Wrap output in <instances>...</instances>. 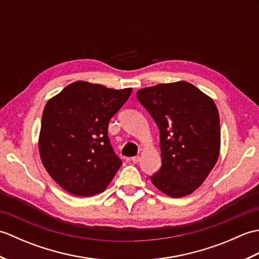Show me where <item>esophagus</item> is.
Wrapping results in <instances>:
<instances>
[{"label":"esophagus","mask_w":259,"mask_h":259,"mask_svg":"<svg viewBox=\"0 0 259 259\" xmlns=\"http://www.w3.org/2000/svg\"><path fill=\"white\" fill-rule=\"evenodd\" d=\"M139 161H140V157L139 156H136V157L133 158V162L134 163H138Z\"/></svg>","instance_id":"1"}]
</instances>
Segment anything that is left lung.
Returning a JSON list of instances; mask_svg holds the SVG:
<instances>
[{
  "mask_svg": "<svg viewBox=\"0 0 259 259\" xmlns=\"http://www.w3.org/2000/svg\"><path fill=\"white\" fill-rule=\"evenodd\" d=\"M137 98L160 133L161 168L150 179L164 194L194 192L216 164L221 124L216 104L186 81L138 90Z\"/></svg>",
  "mask_w": 259,
  "mask_h": 259,
  "instance_id": "1",
  "label": "left lung"
}]
</instances>
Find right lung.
<instances>
[{
  "instance_id": "add662e5",
  "label": "right lung",
  "mask_w": 259,
  "mask_h": 259,
  "mask_svg": "<svg viewBox=\"0 0 259 259\" xmlns=\"http://www.w3.org/2000/svg\"><path fill=\"white\" fill-rule=\"evenodd\" d=\"M131 92L76 81L48 101L38 148L43 166L64 190L93 196L112 180L122 161L110 144L108 125Z\"/></svg>"
}]
</instances>
